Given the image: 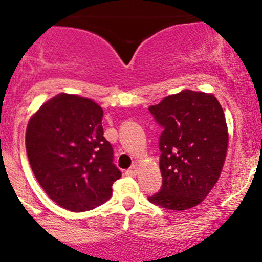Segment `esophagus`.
<instances>
[{"instance_id": "34e87169", "label": "esophagus", "mask_w": 262, "mask_h": 262, "mask_svg": "<svg viewBox=\"0 0 262 262\" xmlns=\"http://www.w3.org/2000/svg\"><path fill=\"white\" fill-rule=\"evenodd\" d=\"M138 171H139V170H138V166H137V165H134V166H132L130 169L127 170V175L128 176H135L138 173Z\"/></svg>"}]
</instances>
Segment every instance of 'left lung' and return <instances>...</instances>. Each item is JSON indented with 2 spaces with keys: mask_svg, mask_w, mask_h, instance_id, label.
I'll return each mask as SVG.
<instances>
[{
  "mask_svg": "<svg viewBox=\"0 0 262 262\" xmlns=\"http://www.w3.org/2000/svg\"><path fill=\"white\" fill-rule=\"evenodd\" d=\"M149 111L164 132L159 143L162 187L148 200L172 210L193 208L223 170L229 143L223 108L212 93L182 90Z\"/></svg>",
  "mask_w": 262,
  "mask_h": 262,
  "instance_id": "obj_1",
  "label": "left lung"
}]
</instances>
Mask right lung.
I'll use <instances>...</instances> for the list:
<instances>
[{"instance_id": "right-lung-1", "label": "right lung", "mask_w": 262, "mask_h": 262, "mask_svg": "<svg viewBox=\"0 0 262 262\" xmlns=\"http://www.w3.org/2000/svg\"><path fill=\"white\" fill-rule=\"evenodd\" d=\"M103 110L90 98L59 93L29 119L26 149L35 179L56 204L85 212L107 202L122 176L103 137Z\"/></svg>"}]
</instances>
